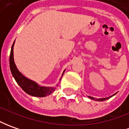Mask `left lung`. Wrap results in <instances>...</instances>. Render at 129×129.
I'll use <instances>...</instances> for the list:
<instances>
[{
  "label": "left lung",
  "instance_id": "left-lung-1",
  "mask_svg": "<svg viewBox=\"0 0 129 129\" xmlns=\"http://www.w3.org/2000/svg\"><path fill=\"white\" fill-rule=\"evenodd\" d=\"M115 94H116V93H115ZM115 94H114V95H112V96L108 97V98H99V99H95V98H93V97H91V96H88V98H90L91 100H97V101H104V100H107V99H109L110 98H111V97H112L113 95H114Z\"/></svg>",
  "mask_w": 129,
  "mask_h": 129
}]
</instances>
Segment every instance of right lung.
Listing matches in <instances>:
<instances>
[{"mask_svg":"<svg viewBox=\"0 0 129 129\" xmlns=\"http://www.w3.org/2000/svg\"><path fill=\"white\" fill-rule=\"evenodd\" d=\"M15 41L12 44L10 55V68L12 73V76L18 83V85L22 88V90L25 91L27 94L30 95L35 97H45L48 95L53 93L55 90V88L54 87H45L41 86L37 84L34 81L27 79L26 77L23 76L22 74L19 72L15 62H14V57H13V47H14ZM64 71L63 72V74ZM61 80V79H60Z\"/></svg>","mask_w":129,"mask_h":129,"instance_id":"1","label":"right lung"}]
</instances>
